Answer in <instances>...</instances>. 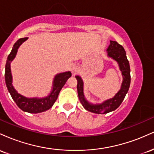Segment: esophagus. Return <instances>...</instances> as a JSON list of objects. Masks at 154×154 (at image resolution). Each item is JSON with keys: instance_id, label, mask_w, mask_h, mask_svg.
Instances as JSON below:
<instances>
[{"instance_id": "obj_1", "label": "esophagus", "mask_w": 154, "mask_h": 154, "mask_svg": "<svg viewBox=\"0 0 154 154\" xmlns=\"http://www.w3.org/2000/svg\"><path fill=\"white\" fill-rule=\"evenodd\" d=\"M70 71H71L72 75H75L77 74V71H78V68H77V66H76V65H72V66L70 67Z\"/></svg>"}]
</instances>
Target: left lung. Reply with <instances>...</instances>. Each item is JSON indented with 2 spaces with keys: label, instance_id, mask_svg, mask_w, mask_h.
Instances as JSON below:
<instances>
[{
  "label": "left lung",
  "instance_id": "obj_1",
  "mask_svg": "<svg viewBox=\"0 0 154 154\" xmlns=\"http://www.w3.org/2000/svg\"><path fill=\"white\" fill-rule=\"evenodd\" d=\"M106 51L107 56L112 59L115 60L118 63L119 69L122 72V75L123 77L121 88L112 98L108 99L99 104L89 103L85 98L84 93H83V81L82 78L79 76H75L77 80V89L80 103L86 110L95 113V114H107L117 109L123 101L130 85V63L127 59L126 52L124 48L117 42L110 40V45L108 47Z\"/></svg>",
  "mask_w": 154,
  "mask_h": 154
}]
</instances>
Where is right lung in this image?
Wrapping results in <instances>:
<instances>
[{"label":"right lung","mask_w":154,"mask_h":154,"mask_svg":"<svg viewBox=\"0 0 154 154\" xmlns=\"http://www.w3.org/2000/svg\"><path fill=\"white\" fill-rule=\"evenodd\" d=\"M26 39L27 38L19 39L14 45L10 54L8 56L6 63V69H5V81H6V87L8 88V92L19 109L28 113L38 114V113L43 112V111L48 110L53 106V105L57 99L58 95H59L61 88L66 82L67 79L71 77L72 73L70 72H63V73H59L55 76L54 82H53L52 91L49 95L45 98H26V97L23 96L17 93L14 86L12 85V75L10 64L11 62L15 58L19 46L22 45V43L25 41Z\"/></svg>","instance_id":"add662e5"}]
</instances>
